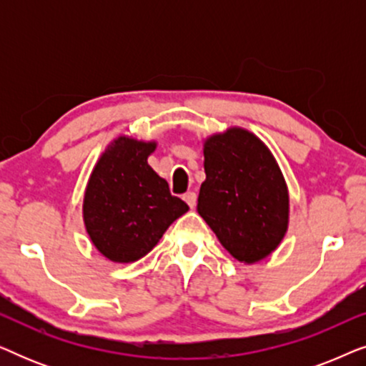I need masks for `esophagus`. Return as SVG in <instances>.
Masks as SVG:
<instances>
[{"label": "esophagus", "instance_id": "obj_1", "mask_svg": "<svg viewBox=\"0 0 366 366\" xmlns=\"http://www.w3.org/2000/svg\"><path fill=\"white\" fill-rule=\"evenodd\" d=\"M183 199H184V202L188 203V207H189V208H194V207H197V194H194L193 192L184 193Z\"/></svg>", "mask_w": 366, "mask_h": 366}]
</instances>
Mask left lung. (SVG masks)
Listing matches in <instances>:
<instances>
[{"label": "left lung", "instance_id": "obj_1", "mask_svg": "<svg viewBox=\"0 0 366 366\" xmlns=\"http://www.w3.org/2000/svg\"><path fill=\"white\" fill-rule=\"evenodd\" d=\"M204 173L198 213L229 254L243 263L267 258L288 229L287 183L262 139L243 128L203 144Z\"/></svg>", "mask_w": 366, "mask_h": 366}]
</instances>
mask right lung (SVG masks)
Listing matches in <instances>:
<instances>
[{
	"instance_id": "obj_1",
	"label": "right lung",
	"mask_w": 366,
	"mask_h": 366,
	"mask_svg": "<svg viewBox=\"0 0 366 366\" xmlns=\"http://www.w3.org/2000/svg\"><path fill=\"white\" fill-rule=\"evenodd\" d=\"M154 142L119 137L98 159L83 199L86 232L99 253L132 263L152 252L188 204L148 164Z\"/></svg>"
}]
</instances>
